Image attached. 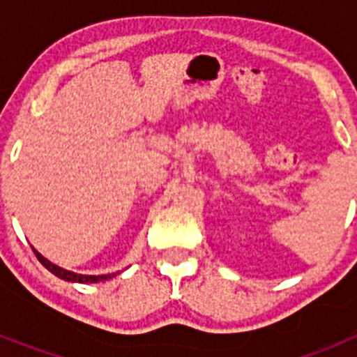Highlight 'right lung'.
Returning a JSON list of instances; mask_svg holds the SVG:
<instances>
[{"mask_svg": "<svg viewBox=\"0 0 357 357\" xmlns=\"http://www.w3.org/2000/svg\"><path fill=\"white\" fill-rule=\"evenodd\" d=\"M33 254L37 255V259L40 261V264H43L46 270H50V272L53 273V275H56L59 279L62 280H68V282H80V284H93V282H100V280H107V279H112V277L116 275V273H105V275H84V273H77V272H71V270H66V268H61L56 266V264H53L52 261H48L44 255H40L39 252L33 248Z\"/></svg>", "mask_w": 357, "mask_h": 357, "instance_id": "obj_1", "label": "right lung"}]
</instances>
